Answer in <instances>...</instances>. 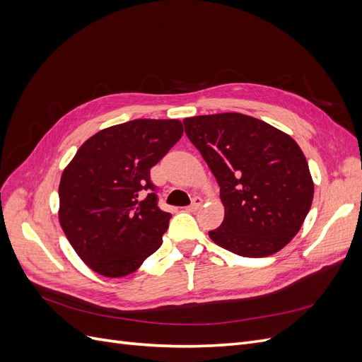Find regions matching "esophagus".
<instances>
[{"mask_svg": "<svg viewBox=\"0 0 362 362\" xmlns=\"http://www.w3.org/2000/svg\"><path fill=\"white\" fill-rule=\"evenodd\" d=\"M201 205H202V199L199 198V196H196V198H193L192 204L187 206V210H189V211H196Z\"/></svg>", "mask_w": 362, "mask_h": 362, "instance_id": "34e87169", "label": "esophagus"}]
</instances>
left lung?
<instances>
[{
	"label": "left lung",
	"instance_id": "8db88e82",
	"mask_svg": "<svg viewBox=\"0 0 362 362\" xmlns=\"http://www.w3.org/2000/svg\"><path fill=\"white\" fill-rule=\"evenodd\" d=\"M182 122L221 187L225 218L208 233L213 242L247 258L269 257L287 246L314 196L299 145L264 120L242 113L193 116Z\"/></svg>",
	"mask_w": 362,
	"mask_h": 362
}]
</instances>
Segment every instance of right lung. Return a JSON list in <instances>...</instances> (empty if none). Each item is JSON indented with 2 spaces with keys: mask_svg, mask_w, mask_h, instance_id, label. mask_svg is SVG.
Instances as JSON below:
<instances>
[{
  "mask_svg": "<svg viewBox=\"0 0 362 362\" xmlns=\"http://www.w3.org/2000/svg\"><path fill=\"white\" fill-rule=\"evenodd\" d=\"M182 133L177 119L108 127L87 139L63 170L60 226L93 272L127 276L161 246L172 214L158 208L149 170ZM144 189L150 193L141 200Z\"/></svg>",
  "mask_w": 362,
  "mask_h": 362,
  "instance_id": "obj_1",
  "label": "right lung"
}]
</instances>
